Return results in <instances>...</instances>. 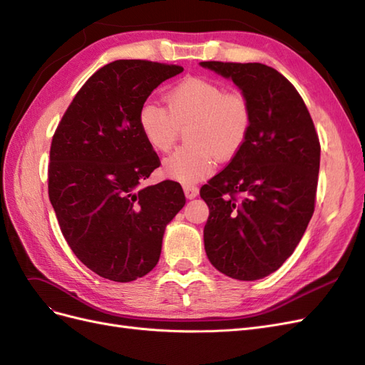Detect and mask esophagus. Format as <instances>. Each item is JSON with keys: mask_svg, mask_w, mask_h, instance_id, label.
Wrapping results in <instances>:
<instances>
[{"mask_svg": "<svg viewBox=\"0 0 365 365\" xmlns=\"http://www.w3.org/2000/svg\"><path fill=\"white\" fill-rule=\"evenodd\" d=\"M184 193H185L187 197H189V200H193V197H196L197 193H200V189H197V187L193 185V184H185L184 185Z\"/></svg>", "mask_w": 365, "mask_h": 365, "instance_id": "esophagus-1", "label": "esophagus"}]
</instances>
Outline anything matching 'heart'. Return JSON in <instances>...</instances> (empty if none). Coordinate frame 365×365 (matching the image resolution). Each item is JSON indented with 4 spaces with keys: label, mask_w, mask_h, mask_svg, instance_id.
Wrapping results in <instances>:
<instances>
[{
    "label": "heart",
    "mask_w": 365,
    "mask_h": 365,
    "mask_svg": "<svg viewBox=\"0 0 365 365\" xmlns=\"http://www.w3.org/2000/svg\"><path fill=\"white\" fill-rule=\"evenodd\" d=\"M168 108L145 102L138 125L148 145L169 152L187 130L190 146L172 153L163 163V173L180 182H196L213 172L215 158L227 161L245 146L252 126V108L242 91H225L205 77H185L165 94Z\"/></svg>",
    "instance_id": "1"
}]
</instances>
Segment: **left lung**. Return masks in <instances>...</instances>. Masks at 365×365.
<instances>
[{
    "mask_svg": "<svg viewBox=\"0 0 365 365\" xmlns=\"http://www.w3.org/2000/svg\"><path fill=\"white\" fill-rule=\"evenodd\" d=\"M201 65L230 77L252 108L245 146L201 187L210 210L205 252L228 277L257 280L277 271L304 235L322 146L302 96L277 70L257 62Z\"/></svg>",
    "mask_w": 365,
    "mask_h": 365,
    "instance_id": "1",
    "label": "left lung"
}]
</instances>
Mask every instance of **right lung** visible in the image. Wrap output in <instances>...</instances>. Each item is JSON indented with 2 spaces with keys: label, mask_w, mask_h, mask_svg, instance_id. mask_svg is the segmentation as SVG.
Listing matches in <instances>:
<instances>
[{
  "label": "right lung",
  "mask_w": 365,
  "mask_h": 365,
  "mask_svg": "<svg viewBox=\"0 0 365 365\" xmlns=\"http://www.w3.org/2000/svg\"><path fill=\"white\" fill-rule=\"evenodd\" d=\"M180 65L121 59L88 79L54 130L48 196L62 235L86 268L126 283L160 260L164 228L185 204L181 185L143 187L160 163L138 111Z\"/></svg>",
  "instance_id": "obj_1"
}]
</instances>
